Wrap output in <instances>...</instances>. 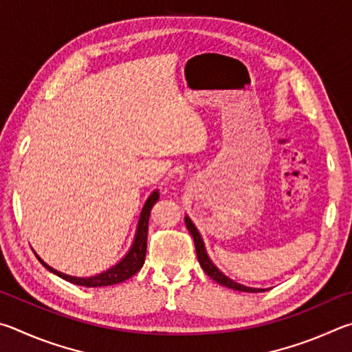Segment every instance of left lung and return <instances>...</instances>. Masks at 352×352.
<instances>
[{
    "mask_svg": "<svg viewBox=\"0 0 352 352\" xmlns=\"http://www.w3.org/2000/svg\"><path fill=\"white\" fill-rule=\"evenodd\" d=\"M186 226L190 232V235L193 236V241H195V248H196V255H198V261L201 264V267L204 269V272L210 276L212 280H214L219 285H223L229 289H235V291H241V292H264L266 289H261V287H250V286H244L241 283H236L235 280H232L227 276L226 274L221 272V270L214 266V263L210 260V256H208L207 250H206V244H204V239H202L199 230L196 229V226L193 224V221L190 219L187 214H186Z\"/></svg>",
    "mask_w": 352,
    "mask_h": 352,
    "instance_id": "obj_1",
    "label": "left lung"
}]
</instances>
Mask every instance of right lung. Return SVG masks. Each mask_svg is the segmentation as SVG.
<instances>
[{"label":"right lung","instance_id":"right-lung-1","mask_svg":"<svg viewBox=\"0 0 352 352\" xmlns=\"http://www.w3.org/2000/svg\"><path fill=\"white\" fill-rule=\"evenodd\" d=\"M159 201V190H154V192L148 196L145 201L144 207H142L140 217L138 221V227H135V235L133 239V244L129 250L122 258L120 261H117L114 266L109 269L103 270V272L92 275V276H72L60 272V270L54 269L49 266L38 256V254L34 250L35 256L38 258V261L45 266L49 272L55 274L60 278L72 283V285L83 286V287H100V286H111V285H119V283L131 278L134 274H138L140 267L144 266L145 263V255H146V233H148V221H150V212L153 206Z\"/></svg>","mask_w":352,"mask_h":352}]
</instances>
